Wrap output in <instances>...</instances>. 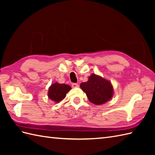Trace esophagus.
Here are the masks:
<instances>
[{"instance_id": "obj_1", "label": "esophagus", "mask_w": 155, "mask_h": 155, "mask_svg": "<svg viewBox=\"0 0 155 155\" xmlns=\"http://www.w3.org/2000/svg\"><path fill=\"white\" fill-rule=\"evenodd\" d=\"M72 88H78V87H79V85L77 84V83H72Z\"/></svg>"}]
</instances>
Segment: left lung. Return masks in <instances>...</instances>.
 Here are the masks:
<instances>
[{
  "label": "left lung",
  "mask_w": 155,
  "mask_h": 155,
  "mask_svg": "<svg viewBox=\"0 0 155 155\" xmlns=\"http://www.w3.org/2000/svg\"><path fill=\"white\" fill-rule=\"evenodd\" d=\"M81 88L92 103L103 104L109 101L113 95V88L110 81L92 74L87 82L82 83Z\"/></svg>",
  "instance_id": "1"
}]
</instances>
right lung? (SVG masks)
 <instances>
[{"instance_id":"obj_1","label":"right lung","mask_w":155,"mask_h":155,"mask_svg":"<svg viewBox=\"0 0 155 155\" xmlns=\"http://www.w3.org/2000/svg\"><path fill=\"white\" fill-rule=\"evenodd\" d=\"M71 89V87L69 85L56 83L49 87L48 97L55 103H59L66 97V94Z\"/></svg>"}]
</instances>
